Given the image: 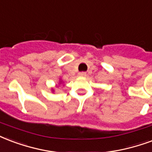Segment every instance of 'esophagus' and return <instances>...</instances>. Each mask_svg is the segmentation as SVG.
Segmentation results:
<instances>
[{
	"mask_svg": "<svg viewBox=\"0 0 152 152\" xmlns=\"http://www.w3.org/2000/svg\"><path fill=\"white\" fill-rule=\"evenodd\" d=\"M78 75H79V76H86V72H80Z\"/></svg>",
	"mask_w": 152,
	"mask_h": 152,
	"instance_id": "esophagus-1",
	"label": "esophagus"
}]
</instances>
